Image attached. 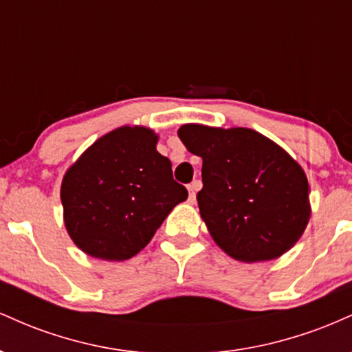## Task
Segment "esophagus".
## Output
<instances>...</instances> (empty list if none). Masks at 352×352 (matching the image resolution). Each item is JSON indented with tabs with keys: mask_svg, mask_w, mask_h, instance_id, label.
I'll list each match as a JSON object with an SVG mask.
<instances>
[{
	"mask_svg": "<svg viewBox=\"0 0 352 352\" xmlns=\"http://www.w3.org/2000/svg\"><path fill=\"white\" fill-rule=\"evenodd\" d=\"M201 188V182L200 180H193L192 184L188 185V200L195 201L197 199V192Z\"/></svg>",
	"mask_w": 352,
	"mask_h": 352,
	"instance_id": "1",
	"label": "esophagus"
}]
</instances>
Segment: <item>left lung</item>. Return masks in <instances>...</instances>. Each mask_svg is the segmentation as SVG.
Segmentation results:
<instances>
[{
    "label": "left lung",
    "mask_w": 352,
    "mask_h": 352,
    "mask_svg": "<svg viewBox=\"0 0 352 352\" xmlns=\"http://www.w3.org/2000/svg\"><path fill=\"white\" fill-rule=\"evenodd\" d=\"M177 134L204 162L200 217L228 256L270 261L296 245L311 217L309 185L285 148L246 127L184 124Z\"/></svg>",
    "instance_id": "8db88e82"
}]
</instances>
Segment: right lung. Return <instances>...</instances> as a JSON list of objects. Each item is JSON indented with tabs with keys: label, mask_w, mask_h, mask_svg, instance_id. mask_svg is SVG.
Listing matches in <instances>:
<instances>
[{
	"label": "right lung",
	"mask_w": 352,
	"mask_h": 352,
	"mask_svg": "<svg viewBox=\"0 0 352 352\" xmlns=\"http://www.w3.org/2000/svg\"><path fill=\"white\" fill-rule=\"evenodd\" d=\"M144 125L107 132L67 168L60 184L64 227L89 256L124 261L144 250L188 192Z\"/></svg>",
	"instance_id": "add662e5"
}]
</instances>
